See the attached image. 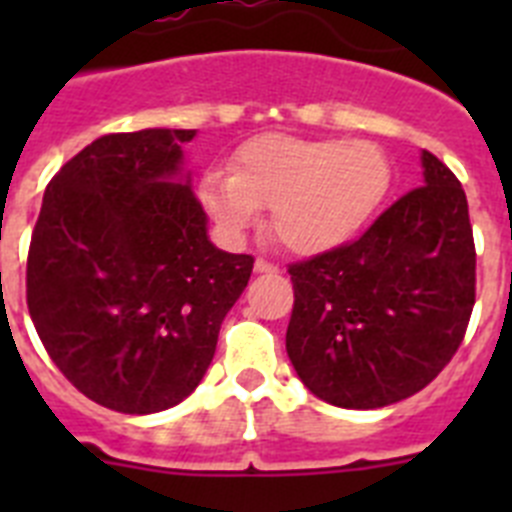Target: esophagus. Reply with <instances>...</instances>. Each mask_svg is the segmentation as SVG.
Listing matches in <instances>:
<instances>
[{"label":"esophagus","instance_id":"esophagus-1","mask_svg":"<svg viewBox=\"0 0 512 512\" xmlns=\"http://www.w3.org/2000/svg\"><path fill=\"white\" fill-rule=\"evenodd\" d=\"M253 269L259 271V274H274V271H279V266L271 264V261L264 259V256H259V259H256V264H253Z\"/></svg>","mask_w":512,"mask_h":512}]
</instances>
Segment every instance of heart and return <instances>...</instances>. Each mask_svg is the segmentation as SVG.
I'll return each mask as SVG.
<instances>
[{"mask_svg":"<svg viewBox=\"0 0 512 512\" xmlns=\"http://www.w3.org/2000/svg\"><path fill=\"white\" fill-rule=\"evenodd\" d=\"M390 182V161L374 143L266 133L235 151L233 174H205L200 197L228 233L271 207V233L284 248L320 253L361 230Z\"/></svg>","mask_w":512,"mask_h":512,"instance_id":"obj_1","label":"heart"}]
</instances>
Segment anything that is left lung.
Instances as JSON below:
<instances>
[{
    "instance_id": "8db88e82",
    "label": "left lung",
    "mask_w": 512,
    "mask_h": 512,
    "mask_svg": "<svg viewBox=\"0 0 512 512\" xmlns=\"http://www.w3.org/2000/svg\"><path fill=\"white\" fill-rule=\"evenodd\" d=\"M425 184L356 241L289 264L287 354L312 395L374 410L415 395L464 341L477 289L467 194L423 151Z\"/></svg>"
}]
</instances>
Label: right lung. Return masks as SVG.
Wrapping results in <instances>:
<instances>
[{"label": "right lung", "instance_id": "add662e5", "mask_svg": "<svg viewBox=\"0 0 512 512\" xmlns=\"http://www.w3.org/2000/svg\"><path fill=\"white\" fill-rule=\"evenodd\" d=\"M194 130L110 133L45 187L27 251V310L81 395L128 415L174 408L205 377L253 256L207 238L176 182Z\"/></svg>", "mask_w": 512, "mask_h": 512}]
</instances>
